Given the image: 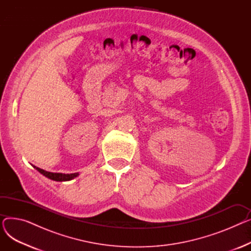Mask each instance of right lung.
<instances>
[{"label": "right lung", "mask_w": 251, "mask_h": 251, "mask_svg": "<svg viewBox=\"0 0 251 251\" xmlns=\"http://www.w3.org/2000/svg\"><path fill=\"white\" fill-rule=\"evenodd\" d=\"M34 168L38 171L39 173L43 174L44 176L48 177L50 180H54V181H69L72 180L73 178L78 176V173H74V174H62V173H51V172H47V171L43 170V169H39L37 167L34 166Z\"/></svg>", "instance_id": "obj_1"}]
</instances>
